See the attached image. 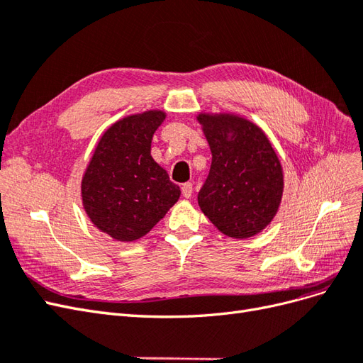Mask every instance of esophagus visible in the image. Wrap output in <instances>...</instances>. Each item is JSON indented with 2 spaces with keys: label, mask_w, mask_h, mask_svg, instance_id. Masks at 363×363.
<instances>
[{
  "label": "esophagus",
  "mask_w": 363,
  "mask_h": 363,
  "mask_svg": "<svg viewBox=\"0 0 363 363\" xmlns=\"http://www.w3.org/2000/svg\"><path fill=\"white\" fill-rule=\"evenodd\" d=\"M192 192H194V186H192V183H184V184L182 186V194H183L184 199H191V196H192Z\"/></svg>",
  "instance_id": "34e87169"
}]
</instances>
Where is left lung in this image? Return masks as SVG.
<instances>
[{
  "mask_svg": "<svg viewBox=\"0 0 363 363\" xmlns=\"http://www.w3.org/2000/svg\"><path fill=\"white\" fill-rule=\"evenodd\" d=\"M212 164L199 192L203 213L227 236L244 239L265 228L276 215L283 172L263 131L250 121L200 115Z\"/></svg>",
  "mask_w": 363,
  "mask_h": 363,
  "instance_id": "1",
  "label": "left lung"
}]
</instances>
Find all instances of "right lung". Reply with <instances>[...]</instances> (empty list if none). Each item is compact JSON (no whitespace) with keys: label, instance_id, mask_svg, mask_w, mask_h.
Segmentation results:
<instances>
[{"label":"right lung","instance_id":"obj_1","mask_svg":"<svg viewBox=\"0 0 363 363\" xmlns=\"http://www.w3.org/2000/svg\"><path fill=\"white\" fill-rule=\"evenodd\" d=\"M163 112L127 116L96 145L82 182L91 221L121 242L147 235L179 200L180 188L151 157V139Z\"/></svg>","mask_w":363,"mask_h":363}]
</instances>
